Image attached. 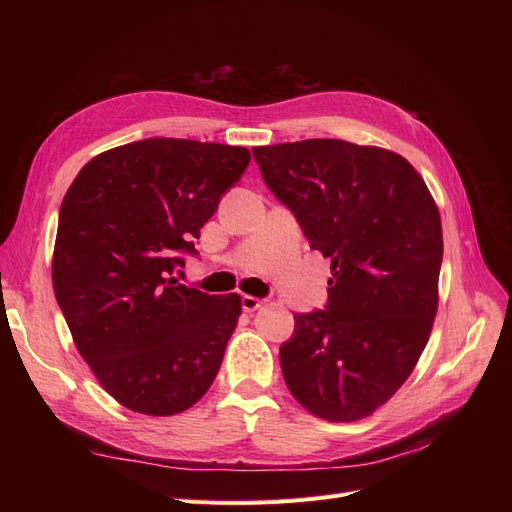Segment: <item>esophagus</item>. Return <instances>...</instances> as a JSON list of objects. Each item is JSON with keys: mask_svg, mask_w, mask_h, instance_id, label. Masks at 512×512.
<instances>
[{"mask_svg": "<svg viewBox=\"0 0 512 512\" xmlns=\"http://www.w3.org/2000/svg\"><path fill=\"white\" fill-rule=\"evenodd\" d=\"M265 303L262 299H258V297H252V294H243L241 297V307L245 309V312H256V309Z\"/></svg>", "mask_w": 512, "mask_h": 512, "instance_id": "1", "label": "esophagus"}]
</instances>
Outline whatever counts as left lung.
<instances>
[{
  "label": "left lung",
  "instance_id": "1",
  "mask_svg": "<svg viewBox=\"0 0 512 512\" xmlns=\"http://www.w3.org/2000/svg\"><path fill=\"white\" fill-rule=\"evenodd\" d=\"M273 196L331 260L324 309L294 314L280 346L290 393L333 423L389 401L438 309L442 224L425 181L393 151L337 138L254 147Z\"/></svg>",
  "mask_w": 512,
  "mask_h": 512
}]
</instances>
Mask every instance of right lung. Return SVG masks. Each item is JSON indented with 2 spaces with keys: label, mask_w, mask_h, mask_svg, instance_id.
Listing matches in <instances>:
<instances>
[{
  "label": "right lung",
  "mask_w": 512,
  "mask_h": 512,
  "mask_svg": "<svg viewBox=\"0 0 512 512\" xmlns=\"http://www.w3.org/2000/svg\"><path fill=\"white\" fill-rule=\"evenodd\" d=\"M250 151L145 138L89 160L59 209L53 288L74 344L121 406L188 410L215 380L241 314L239 294L179 284L200 228Z\"/></svg>",
  "instance_id": "obj_1"
}]
</instances>
